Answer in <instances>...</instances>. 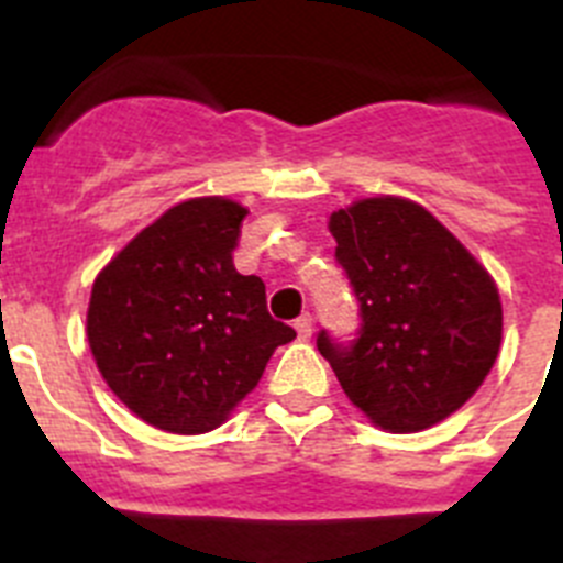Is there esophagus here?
I'll use <instances>...</instances> for the list:
<instances>
[{"mask_svg":"<svg viewBox=\"0 0 563 563\" xmlns=\"http://www.w3.org/2000/svg\"><path fill=\"white\" fill-rule=\"evenodd\" d=\"M296 332L301 338H310L312 335V316H310V312H305V316L296 318Z\"/></svg>","mask_w":563,"mask_h":563,"instance_id":"esophagus-1","label":"esophagus"}]
</instances>
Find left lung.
Instances as JSON below:
<instances>
[{
    "label": "left lung",
    "mask_w": 563,
    "mask_h": 563,
    "mask_svg": "<svg viewBox=\"0 0 563 563\" xmlns=\"http://www.w3.org/2000/svg\"><path fill=\"white\" fill-rule=\"evenodd\" d=\"M335 258L361 305L357 338L318 332L341 389L391 434L431 429L474 395L496 363L494 278L429 211L369 197L330 217Z\"/></svg>",
    "instance_id": "1"
}]
</instances>
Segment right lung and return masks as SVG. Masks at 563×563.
<instances>
[{
  "instance_id": "add662e5",
  "label": "right lung",
  "mask_w": 563,
  "mask_h": 563,
  "mask_svg": "<svg viewBox=\"0 0 563 563\" xmlns=\"http://www.w3.org/2000/svg\"><path fill=\"white\" fill-rule=\"evenodd\" d=\"M245 213L225 197L168 208L92 285L87 338L98 372L154 429L222 426L276 346L296 338L267 312L265 282L233 267Z\"/></svg>"
}]
</instances>
